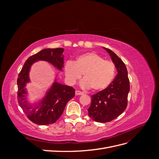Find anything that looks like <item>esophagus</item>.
Wrapping results in <instances>:
<instances>
[{"label": "esophagus", "instance_id": "obj_1", "mask_svg": "<svg viewBox=\"0 0 159 159\" xmlns=\"http://www.w3.org/2000/svg\"><path fill=\"white\" fill-rule=\"evenodd\" d=\"M84 93L81 92V91H78V90H76L75 91V95H83Z\"/></svg>", "mask_w": 159, "mask_h": 159}]
</instances>
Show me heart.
I'll return each mask as SVG.
<instances>
[{
	"instance_id": "b5f03b06",
	"label": "heart",
	"mask_w": 159,
	"mask_h": 159,
	"mask_svg": "<svg viewBox=\"0 0 159 159\" xmlns=\"http://www.w3.org/2000/svg\"><path fill=\"white\" fill-rule=\"evenodd\" d=\"M65 76L68 83L74 85L82 74L84 79L80 82L84 89L92 88L94 91H102L112 83L116 68L113 61L95 52H87L76 57L75 62L68 61L64 67Z\"/></svg>"
}]
</instances>
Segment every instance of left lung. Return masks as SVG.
<instances>
[{"mask_svg": "<svg viewBox=\"0 0 159 159\" xmlns=\"http://www.w3.org/2000/svg\"><path fill=\"white\" fill-rule=\"evenodd\" d=\"M103 48L108 52L115 64L117 74L107 88L91 96L88 111L93 121L107 123L117 118L125 110L130 85L127 70L123 61L113 51L104 47Z\"/></svg>", "mask_w": 159, "mask_h": 159, "instance_id": "8db88e82", "label": "left lung"}]
</instances>
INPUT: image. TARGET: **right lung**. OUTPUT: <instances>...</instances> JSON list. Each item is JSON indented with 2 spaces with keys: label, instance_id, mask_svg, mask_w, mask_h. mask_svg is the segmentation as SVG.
<instances>
[{
  "label": "right lung",
  "instance_id": "add662e5",
  "mask_svg": "<svg viewBox=\"0 0 159 159\" xmlns=\"http://www.w3.org/2000/svg\"><path fill=\"white\" fill-rule=\"evenodd\" d=\"M64 48H46L28 58L17 80L18 102L32 122L40 125L54 123L64 112L66 105L75 96V89L57 81L55 75L54 82L48 89L45 95L38 102L31 103L28 100L27 84L30 83V71L32 66L39 61H45L59 71L64 68Z\"/></svg>",
  "mask_w": 159,
  "mask_h": 159
}]
</instances>
